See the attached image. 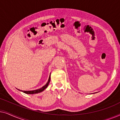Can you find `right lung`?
<instances>
[{"label":"right lung","instance_id":"1","mask_svg":"<svg viewBox=\"0 0 120 120\" xmlns=\"http://www.w3.org/2000/svg\"><path fill=\"white\" fill-rule=\"evenodd\" d=\"M50 77H51V75H50V76H49V80L48 81H47V83L45 85V86H44L41 88H39V89H38L36 90H34V91H22V90H21V91L26 93V94H35V93H38L41 92L42 91H43L44 90L46 89V88L47 87V86H48V85L50 81Z\"/></svg>","mask_w":120,"mask_h":120}]
</instances>
